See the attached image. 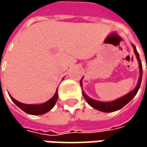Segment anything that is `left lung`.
Wrapping results in <instances>:
<instances>
[{
	"instance_id": "left-lung-1",
	"label": "left lung",
	"mask_w": 147,
	"mask_h": 147,
	"mask_svg": "<svg viewBox=\"0 0 147 147\" xmlns=\"http://www.w3.org/2000/svg\"><path fill=\"white\" fill-rule=\"evenodd\" d=\"M133 47H134V53L136 54L137 59L139 61V65H140V79H139V82H138L137 87L135 88V89L133 90L132 92H130L128 94L124 95L123 97H122L120 99H117V100H116L114 101H111V102H100V101H97V100H94L93 99H90L84 93H82L83 97L85 98L86 101L88 102V104L89 105H91L93 108H94V109H96L98 111H103V112H112V111H116L120 110L121 108H123L124 105H126L136 95V94H137V92H138V90H139V88L140 87L141 79H142V65H141V61L140 59L139 53H138V52L136 50V47L134 45H133ZM80 83L82 85V80H81Z\"/></svg>"
}]
</instances>
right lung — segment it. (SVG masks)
<instances>
[{
	"label": "right lung",
	"instance_id": "obj_1",
	"mask_svg": "<svg viewBox=\"0 0 147 147\" xmlns=\"http://www.w3.org/2000/svg\"><path fill=\"white\" fill-rule=\"evenodd\" d=\"M11 100L21 109L23 110L24 112L30 114V115H42V114H45L46 112L49 111L55 105V103L57 101L59 96H58V92L56 91L54 96L50 99L48 101L41 104V105H25L23 103L18 102L16 100H14L11 95H9Z\"/></svg>",
	"mask_w": 147,
	"mask_h": 147
}]
</instances>
